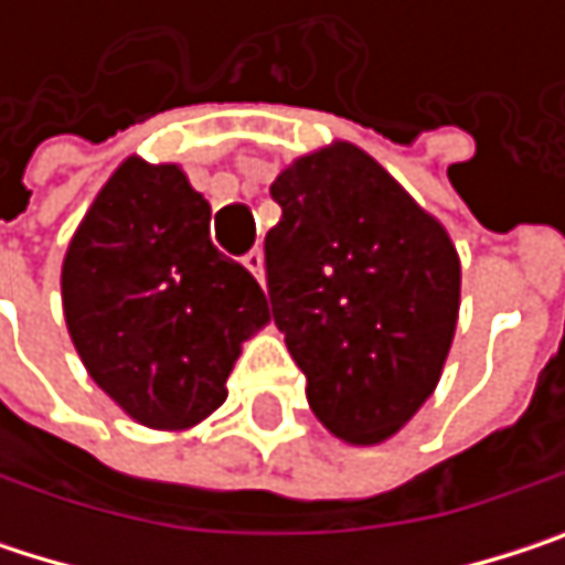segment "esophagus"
I'll list each match as a JSON object with an SVG mask.
<instances>
[{
  "instance_id": "1",
  "label": "esophagus",
  "mask_w": 565,
  "mask_h": 565,
  "mask_svg": "<svg viewBox=\"0 0 565 565\" xmlns=\"http://www.w3.org/2000/svg\"><path fill=\"white\" fill-rule=\"evenodd\" d=\"M242 262H245V268H248L258 281L265 284V255H262V248H252Z\"/></svg>"
}]
</instances>
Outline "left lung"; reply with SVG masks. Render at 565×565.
Segmentation results:
<instances>
[{
	"label": "left lung",
	"mask_w": 565,
	"mask_h": 565,
	"mask_svg": "<svg viewBox=\"0 0 565 565\" xmlns=\"http://www.w3.org/2000/svg\"><path fill=\"white\" fill-rule=\"evenodd\" d=\"M265 238L271 317L307 376L313 415L350 445L395 435L435 393L461 297L458 252L353 143L275 179Z\"/></svg>",
	"instance_id": "left-lung-1"
}]
</instances>
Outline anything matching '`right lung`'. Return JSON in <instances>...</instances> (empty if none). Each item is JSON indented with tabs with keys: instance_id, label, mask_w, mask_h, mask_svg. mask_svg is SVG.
<instances>
[{
	"instance_id": "right-lung-1",
	"label": "right lung",
	"mask_w": 565,
	"mask_h": 565,
	"mask_svg": "<svg viewBox=\"0 0 565 565\" xmlns=\"http://www.w3.org/2000/svg\"><path fill=\"white\" fill-rule=\"evenodd\" d=\"M209 202L172 163H120L77 225L61 300L90 380L147 428H189L225 402L265 290L209 238Z\"/></svg>"
}]
</instances>
